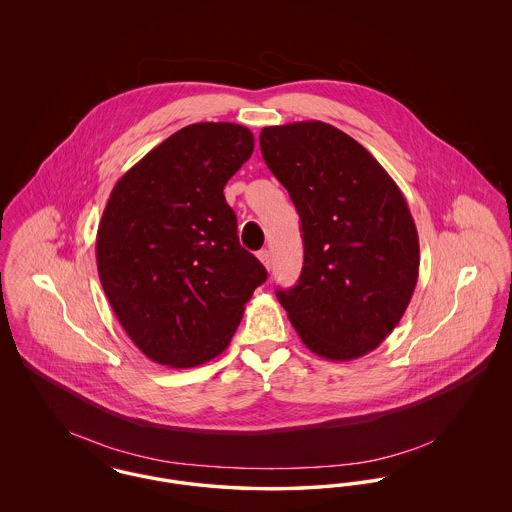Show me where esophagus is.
Here are the masks:
<instances>
[{
	"label": "esophagus",
	"mask_w": 512,
	"mask_h": 512,
	"mask_svg": "<svg viewBox=\"0 0 512 512\" xmlns=\"http://www.w3.org/2000/svg\"><path fill=\"white\" fill-rule=\"evenodd\" d=\"M257 257H259V261H261L265 267L270 268V251H268V249H261V251L257 253Z\"/></svg>",
	"instance_id": "1"
}]
</instances>
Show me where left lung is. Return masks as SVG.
<instances>
[{"mask_svg": "<svg viewBox=\"0 0 512 512\" xmlns=\"http://www.w3.org/2000/svg\"><path fill=\"white\" fill-rule=\"evenodd\" d=\"M270 172L290 192L305 247L299 282L276 297L318 357L353 361L399 324L418 280L409 205L384 167L332 124L267 126Z\"/></svg>", "mask_w": 512, "mask_h": 512, "instance_id": "obj_1", "label": "left lung"}]
</instances>
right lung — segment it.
Listing matches in <instances>:
<instances>
[{
    "mask_svg": "<svg viewBox=\"0 0 512 512\" xmlns=\"http://www.w3.org/2000/svg\"><path fill=\"white\" fill-rule=\"evenodd\" d=\"M253 146L245 126L195 122L153 147L109 195L99 280L128 338L159 365L215 359L267 280L222 194Z\"/></svg>",
    "mask_w": 512,
    "mask_h": 512,
    "instance_id": "add662e5",
    "label": "right lung"
}]
</instances>
